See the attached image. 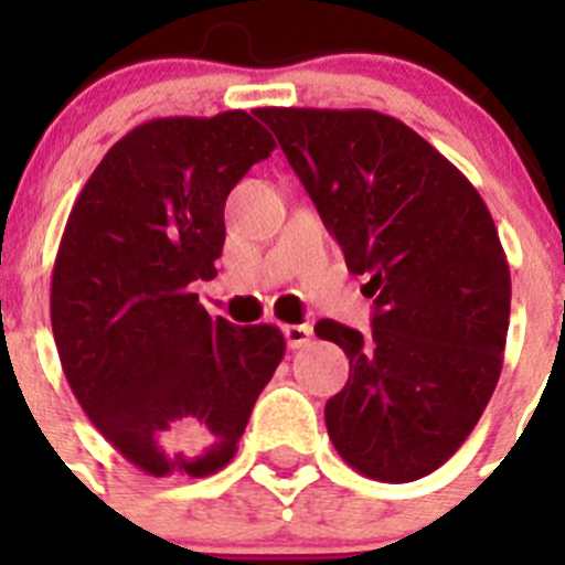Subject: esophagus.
Returning <instances> with one entry per match:
<instances>
[{"mask_svg": "<svg viewBox=\"0 0 565 565\" xmlns=\"http://www.w3.org/2000/svg\"><path fill=\"white\" fill-rule=\"evenodd\" d=\"M282 333H286V342L288 348H306L313 337V328L311 326H282Z\"/></svg>", "mask_w": 565, "mask_h": 565, "instance_id": "esophagus-1", "label": "esophagus"}]
</instances>
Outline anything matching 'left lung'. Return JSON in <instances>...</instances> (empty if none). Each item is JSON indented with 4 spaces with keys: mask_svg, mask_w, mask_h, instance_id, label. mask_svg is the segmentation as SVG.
I'll return each instance as SVG.
<instances>
[{
    "mask_svg": "<svg viewBox=\"0 0 565 565\" xmlns=\"http://www.w3.org/2000/svg\"><path fill=\"white\" fill-rule=\"evenodd\" d=\"M351 274L371 333L319 319L351 359L328 436L384 483L430 476L492 398L509 328V263L487 203L436 147L376 109L259 107Z\"/></svg>",
    "mask_w": 565,
    "mask_h": 565,
    "instance_id": "8db88e82",
    "label": "left lung"
}]
</instances>
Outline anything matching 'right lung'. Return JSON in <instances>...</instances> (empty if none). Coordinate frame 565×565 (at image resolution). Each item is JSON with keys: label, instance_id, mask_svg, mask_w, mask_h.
Here are the masks:
<instances>
[{"label": "right lung", "instance_id": "1", "mask_svg": "<svg viewBox=\"0 0 565 565\" xmlns=\"http://www.w3.org/2000/svg\"><path fill=\"white\" fill-rule=\"evenodd\" d=\"M274 147L243 109L152 118L109 147L67 217L50 282L58 359L89 422L147 476L226 467L286 356L279 328L212 319L192 291L217 274L228 192Z\"/></svg>", "mask_w": 565, "mask_h": 565}]
</instances>
